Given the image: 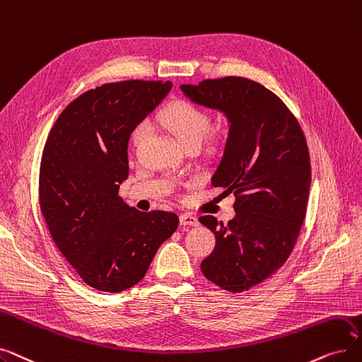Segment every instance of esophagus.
I'll use <instances>...</instances> for the list:
<instances>
[{
    "label": "esophagus",
    "instance_id": "34e87169",
    "mask_svg": "<svg viewBox=\"0 0 362 362\" xmlns=\"http://www.w3.org/2000/svg\"><path fill=\"white\" fill-rule=\"evenodd\" d=\"M180 223L181 226H190V227H197L199 226V219L194 216V215H192V214H182L181 216H180Z\"/></svg>",
    "mask_w": 362,
    "mask_h": 362
}]
</instances>
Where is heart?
<instances>
[{"instance_id": "1", "label": "heart", "mask_w": 362, "mask_h": 362, "mask_svg": "<svg viewBox=\"0 0 362 362\" xmlns=\"http://www.w3.org/2000/svg\"><path fill=\"white\" fill-rule=\"evenodd\" d=\"M162 122L177 136V140L187 146L190 143H202V140L211 129V116L194 106L193 103L178 100L162 112ZM150 132L146 120L136 124L131 132V144L134 148H140L147 140Z\"/></svg>"}]
</instances>
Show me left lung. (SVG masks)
<instances>
[{
  "label": "left lung",
  "mask_w": 362,
  "mask_h": 362,
  "mask_svg": "<svg viewBox=\"0 0 362 362\" xmlns=\"http://www.w3.org/2000/svg\"><path fill=\"white\" fill-rule=\"evenodd\" d=\"M181 91L228 120L212 185L234 193L235 216L228 223L199 218L216 238L200 268L221 288L242 293L275 274L295 247L311 185L308 144L284 103L255 81L204 79Z\"/></svg>",
  "instance_id": "1"
}]
</instances>
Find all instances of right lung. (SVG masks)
Wrapping results in <instances>:
<instances>
[{
	"instance_id": "add662e5",
	"label": "right lung",
	"mask_w": 362,
	"mask_h": 362,
	"mask_svg": "<svg viewBox=\"0 0 362 362\" xmlns=\"http://www.w3.org/2000/svg\"><path fill=\"white\" fill-rule=\"evenodd\" d=\"M172 88L166 81L105 83L75 98L44 146L40 206L56 246L88 286L117 293L143 280L175 214L141 212L119 197L128 178V141L136 124Z\"/></svg>"
}]
</instances>
